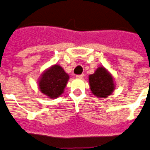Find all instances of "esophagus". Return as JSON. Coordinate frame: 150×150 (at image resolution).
<instances>
[{
  "instance_id": "esophagus-1",
  "label": "esophagus",
  "mask_w": 150,
  "mask_h": 150,
  "mask_svg": "<svg viewBox=\"0 0 150 150\" xmlns=\"http://www.w3.org/2000/svg\"><path fill=\"white\" fill-rule=\"evenodd\" d=\"M84 76H85L84 74H81V75H76V78H78V79H81V78H83V77H84Z\"/></svg>"
}]
</instances>
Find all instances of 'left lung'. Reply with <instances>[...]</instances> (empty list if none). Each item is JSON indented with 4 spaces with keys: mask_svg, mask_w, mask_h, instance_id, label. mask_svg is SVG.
<instances>
[{
    "mask_svg": "<svg viewBox=\"0 0 150 150\" xmlns=\"http://www.w3.org/2000/svg\"><path fill=\"white\" fill-rule=\"evenodd\" d=\"M88 82L92 93L99 98H108L115 89L113 76L104 66L98 67L88 76Z\"/></svg>",
    "mask_w": 150,
    "mask_h": 150,
    "instance_id": "1",
    "label": "left lung"
}]
</instances>
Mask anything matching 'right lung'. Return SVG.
I'll list each match as a JSON object with an SVG mask.
<instances>
[{
	"mask_svg": "<svg viewBox=\"0 0 150 150\" xmlns=\"http://www.w3.org/2000/svg\"><path fill=\"white\" fill-rule=\"evenodd\" d=\"M69 76L59 64L46 69L38 79V88L43 94L51 99L58 98L64 93Z\"/></svg>",
	"mask_w": 150,
	"mask_h": 150,
	"instance_id": "right-lung-1",
	"label": "right lung"
}]
</instances>
